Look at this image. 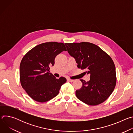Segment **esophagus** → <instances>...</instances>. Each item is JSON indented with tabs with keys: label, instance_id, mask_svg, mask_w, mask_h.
Returning a JSON list of instances; mask_svg holds the SVG:
<instances>
[{
	"label": "esophagus",
	"instance_id": "1",
	"mask_svg": "<svg viewBox=\"0 0 133 133\" xmlns=\"http://www.w3.org/2000/svg\"><path fill=\"white\" fill-rule=\"evenodd\" d=\"M67 81H68V82H74V80H73V79H70V78H67Z\"/></svg>",
	"mask_w": 133,
	"mask_h": 133
}]
</instances>
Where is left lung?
Masks as SVG:
<instances>
[{"label": "left lung", "instance_id": "left-lung-1", "mask_svg": "<svg viewBox=\"0 0 133 133\" xmlns=\"http://www.w3.org/2000/svg\"><path fill=\"white\" fill-rule=\"evenodd\" d=\"M68 53L76 59L78 68L90 75V80L80 79L82 87L76 90L80 101L91 106L105 102L116 84L115 66L110 57L99 47L88 42L65 43Z\"/></svg>", "mask_w": 133, "mask_h": 133}]
</instances>
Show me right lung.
<instances>
[{
  "label": "right lung",
  "mask_w": 133,
  "mask_h": 133,
  "mask_svg": "<svg viewBox=\"0 0 133 133\" xmlns=\"http://www.w3.org/2000/svg\"><path fill=\"white\" fill-rule=\"evenodd\" d=\"M66 50L62 43L47 42L35 46L23 57L20 64V81L34 101H50L57 95L62 85L66 82L65 77L57 79L49 71L56 56Z\"/></svg>",
  "instance_id": "obj_1"
}]
</instances>
